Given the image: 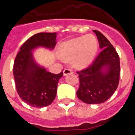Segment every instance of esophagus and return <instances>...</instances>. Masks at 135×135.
<instances>
[{"label":"esophagus","instance_id":"esophagus-1","mask_svg":"<svg viewBox=\"0 0 135 135\" xmlns=\"http://www.w3.org/2000/svg\"><path fill=\"white\" fill-rule=\"evenodd\" d=\"M72 73V70H70V69H65L64 70V76H66L68 74H70Z\"/></svg>","mask_w":135,"mask_h":135}]
</instances>
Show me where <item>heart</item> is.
Wrapping results in <instances>:
<instances>
[{"label": "heart", "instance_id": "b5f03b06", "mask_svg": "<svg viewBox=\"0 0 135 135\" xmlns=\"http://www.w3.org/2000/svg\"><path fill=\"white\" fill-rule=\"evenodd\" d=\"M98 50V41L92 34L75 38L61 45L59 57L64 61H74L77 68H85L91 64Z\"/></svg>", "mask_w": 135, "mask_h": 135}]
</instances>
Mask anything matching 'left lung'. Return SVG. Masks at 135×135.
<instances>
[{"label": "left lung", "instance_id": "obj_1", "mask_svg": "<svg viewBox=\"0 0 135 135\" xmlns=\"http://www.w3.org/2000/svg\"><path fill=\"white\" fill-rule=\"evenodd\" d=\"M93 32L102 50L89 68L77 71L80 80L77 97L88 104L107 101L118 88L120 79V58L116 51L103 34Z\"/></svg>", "mask_w": 135, "mask_h": 135}]
</instances>
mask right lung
<instances>
[{
    "mask_svg": "<svg viewBox=\"0 0 135 135\" xmlns=\"http://www.w3.org/2000/svg\"><path fill=\"white\" fill-rule=\"evenodd\" d=\"M57 33L41 32L25 42L15 57L13 75L17 93L25 103L34 108L51 104L57 95V84L63 72L55 74L37 64L33 50L38 46L53 49Z\"/></svg>",
    "mask_w": 135,
    "mask_h": 135,
    "instance_id": "obj_1",
    "label": "right lung"
}]
</instances>
